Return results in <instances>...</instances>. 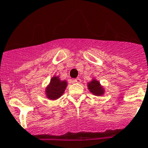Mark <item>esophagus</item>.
I'll use <instances>...</instances> for the list:
<instances>
[{"instance_id": "obj_1", "label": "esophagus", "mask_w": 148, "mask_h": 148, "mask_svg": "<svg viewBox=\"0 0 148 148\" xmlns=\"http://www.w3.org/2000/svg\"><path fill=\"white\" fill-rule=\"evenodd\" d=\"M82 80L79 78H77V79H74V82L75 83H81Z\"/></svg>"}]
</instances>
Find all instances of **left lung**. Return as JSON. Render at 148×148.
<instances>
[{"label":"left lung","instance_id":"left-lung-1","mask_svg":"<svg viewBox=\"0 0 148 148\" xmlns=\"http://www.w3.org/2000/svg\"><path fill=\"white\" fill-rule=\"evenodd\" d=\"M88 88L89 91H91L93 95H97V96H100L102 95L104 92L103 87L100 85V82L97 81L96 79H93L92 81L88 84Z\"/></svg>","mask_w":148,"mask_h":148}]
</instances>
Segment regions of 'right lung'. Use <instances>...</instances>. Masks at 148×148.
Wrapping results in <instances>:
<instances>
[{
    "mask_svg": "<svg viewBox=\"0 0 148 148\" xmlns=\"http://www.w3.org/2000/svg\"><path fill=\"white\" fill-rule=\"evenodd\" d=\"M67 86V82L64 80L62 81L59 76H53L51 79L49 85L46 88V95L48 99L56 100L62 96Z\"/></svg>",
    "mask_w": 148,
    "mask_h": 148,
    "instance_id": "add662e5",
    "label": "right lung"
}]
</instances>
